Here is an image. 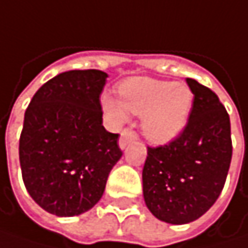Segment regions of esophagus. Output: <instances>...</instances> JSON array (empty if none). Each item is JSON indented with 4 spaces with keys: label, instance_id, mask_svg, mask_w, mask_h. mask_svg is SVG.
<instances>
[{
    "label": "esophagus",
    "instance_id": "1",
    "mask_svg": "<svg viewBox=\"0 0 248 248\" xmlns=\"http://www.w3.org/2000/svg\"><path fill=\"white\" fill-rule=\"evenodd\" d=\"M139 136H138V133L133 130V129H129V127H126L122 130V133H121V138H119V146L124 149V147L127 146L130 142H133V140H136Z\"/></svg>",
    "mask_w": 248,
    "mask_h": 248
}]
</instances>
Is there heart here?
<instances>
[{"instance_id": "1", "label": "heart", "mask_w": 248, "mask_h": 248, "mask_svg": "<svg viewBox=\"0 0 248 248\" xmlns=\"http://www.w3.org/2000/svg\"><path fill=\"white\" fill-rule=\"evenodd\" d=\"M121 99L110 93L102 95L103 110L118 124L127 119V110L143 116L142 126L155 143H166L177 138L186 127L193 93L187 85L132 78L119 85Z\"/></svg>"}]
</instances>
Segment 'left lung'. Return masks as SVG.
Instances as JSON below:
<instances>
[{
    "instance_id": "obj_1",
    "label": "left lung",
    "mask_w": 248,
    "mask_h": 248,
    "mask_svg": "<svg viewBox=\"0 0 248 248\" xmlns=\"http://www.w3.org/2000/svg\"><path fill=\"white\" fill-rule=\"evenodd\" d=\"M193 92L183 132L166 145L147 146L143 197L155 217L186 224L206 213L224 187L233 145L230 118L213 91L186 79Z\"/></svg>"
}]
</instances>
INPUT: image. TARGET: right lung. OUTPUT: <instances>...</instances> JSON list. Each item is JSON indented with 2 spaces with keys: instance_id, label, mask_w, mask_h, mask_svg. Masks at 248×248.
Segmentation results:
<instances>
[{
  "instance_id": "add662e5",
  "label": "right lung",
  "mask_w": 248,
  "mask_h": 248,
  "mask_svg": "<svg viewBox=\"0 0 248 248\" xmlns=\"http://www.w3.org/2000/svg\"><path fill=\"white\" fill-rule=\"evenodd\" d=\"M106 78L98 69L62 72L36 91L25 110L19 138L22 180L48 213L71 217L92 209L122 157L119 135L102 124Z\"/></svg>"
}]
</instances>
